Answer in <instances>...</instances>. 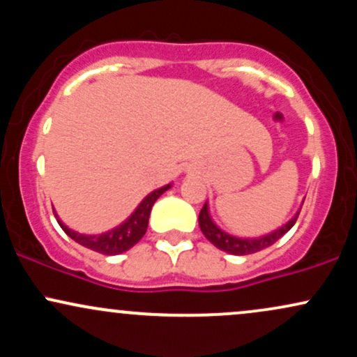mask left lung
Masks as SVG:
<instances>
[{
	"instance_id": "8db88e82",
	"label": "left lung",
	"mask_w": 357,
	"mask_h": 357,
	"mask_svg": "<svg viewBox=\"0 0 357 357\" xmlns=\"http://www.w3.org/2000/svg\"><path fill=\"white\" fill-rule=\"evenodd\" d=\"M298 213H296L292 220H289L284 227H280L278 230H273L267 233V235H261L258 238H238V236H233L230 233L223 231L215 221L211 220L210 216V210H208V203H204V206L199 211V228H202L203 235L206 236L208 240L215 245L216 248L223 250V252L231 253V255H248V253H257L260 250L270 247L273 245L278 238L285 235L290 228L296 225V221L298 218Z\"/></svg>"
}]
</instances>
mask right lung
<instances>
[{
    "label": "right lung",
    "instance_id": "obj_1",
    "mask_svg": "<svg viewBox=\"0 0 357 357\" xmlns=\"http://www.w3.org/2000/svg\"><path fill=\"white\" fill-rule=\"evenodd\" d=\"M169 188L171 184H166V186L149 192L124 223H121L119 227L105 233H99V235H85V233L73 231L67 225H63V221L59 218L55 210H53V213H55V218L59 221L61 230L67 233L72 240H75L77 243H80L82 247L93 250V252L104 253V255H119V253H124L129 248H132L144 236L153 204Z\"/></svg>",
    "mask_w": 357,
    "mask_h": 357
}]
</instances>
